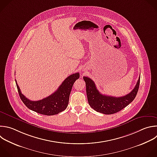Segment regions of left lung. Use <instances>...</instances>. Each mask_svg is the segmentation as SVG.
Segmentation results:
<instances>
[{"mask_svg":"<svg viewBox=\"0 0 157 157\" xmlns=\"http://www.w3.org/2000/svg\"><path fill=\"white\" fill-rule=\"evenodd\" d=\"M83 79L86 82L89 105L96 112L105 115L114 114L128 106L135 98L140 84L139 77L136 86L130 93L124 96L115 97L100 94L90 78L84 76Z\"/></svg>","mask_w":157,"mask_h":157,"instance_id":"8db88e82","label":"left lung"}]
</instances>
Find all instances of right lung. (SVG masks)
I'll list each match as a JSON object with an SVG mask.
<instances>
[{"label": "right lung", "mask_w": 157, "mask_h": 157, "mask_svg": "<svg viewBox=\"0 0 157 157\" xmlns=\"http://www.w3.org/2000/svg\"><path fill=\"white\" fill-rule=\"evenodd\" d=\"M79 78V73L71 75L64 80L54 93L37 101L27 98L21 92L16 80L15 82L20 98L29 109L42 115L50 116L57 115L67 109L73 85Z\"/></svg>", "instance_id": "1"}]
</instances>
